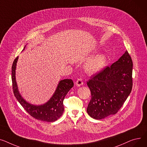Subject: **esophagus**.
I'll list each match as a JSON object with an SVG mask.
<instances>
[{
    "mask_svg": "<svg viewBox=\"0 0 147 147\" xmlns=\"http://www.w3.org/2000/svg\"><path fill=\"white\" fill-rule=\"evenodd\" d=\"M75 85L77 86V87H80V86L83 85V81L82 80L81 78L78 79V80L75 82Z\"/></svg>",
    "mask_w": 147,
    "mask_h": 147,
    "instance_id": "esophagus-1",
    "label": "esophagus"
}]
</instances>
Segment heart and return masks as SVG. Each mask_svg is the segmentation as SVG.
I'll return each instance as SVG.
<instances>
[{
  "label": "heart",
  "instance_id": "b5f03b06",
  "mask_svg": "<svg viewBox=\"0 0 147 147\" xmlns=\"http://www.w3.org/2000/svg\"><path fill=\"white\" fill-rule=\"evenodd\" d=\"M107 63V56L105 53H100L90 58L85 63L84 69L88 74L98 73L104 68Z\"/></svg>",
  "mask_w": 147,
  "mask_h": 147
}]
</instances>
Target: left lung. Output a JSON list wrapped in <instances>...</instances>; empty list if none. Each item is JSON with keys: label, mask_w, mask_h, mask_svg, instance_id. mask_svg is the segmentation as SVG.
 Returning <instances> with one entry per match:
<instances>
[{"label": "left lung", "mask_w": 147, "mask_h": 147, "mask_svg": "<svg viewBox=\"0 0 147 147\" xmlns=\"http://www.w3.org/2000/svg\"><path fill=\"white\" fill-rule=\"evenodd\" d=\"M132 67L126 50L117 61L91 78L87 83L91 94L87 109L89 116L102 119L122 107L132 91Z\"/></svg>", "instance_id": "8db88e82"}]
</instances>
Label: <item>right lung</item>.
<instances>
[{"label":"right lung","instance_id":"right-lung-1","mask_svg":"<svg viewBox=\"0 0 147 147\" xmlns=\"http://www.w3.org/2000/svg\"><path fill=\"white\" fill-rule=\"evenodd\" d=\"M25 47V46L24 49ZM18 59V57H17L12 66V81L15 97L28 113L34 118L48 122L56 121L63 113V100L68 91L74 87L72 80L65 79L60 81L52 97L45 104L38 106L30 104L21 96L17 86L15 72Z\"/></svg>","mask_w":147,"mask_h":147}]
</instances>
